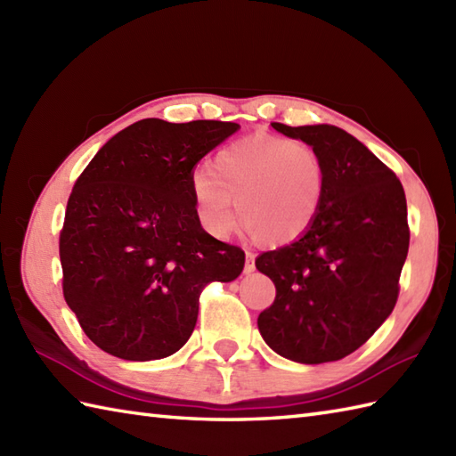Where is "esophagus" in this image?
Segmentation results:
<instances>
[{"instance_id":"1","label":"esophagus","mask_w":456,"mask_h":456,"mask_svg":"<svg viewBox=\"0 0 456 456\" xmlns=\"http://www.w3.org/2000/svg\"><path fill=\"white\" fill-rule=\"evenodd\" d=\"M255 253L253 250H247L245 253V258H247V263H245V273L247 274H250V273H255Z\"/></svg>"}]
</instances>
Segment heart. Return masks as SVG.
Listing matches in <instances>:
<instances>
[{
	"instance_id": "heart-1",
	"label": "heart",
	"mask_w": 456,
	"mask_h": 456,
	"mask_svg": "<svg viewBox=\"0 0 456 456\" xmlns=\"http://www.w3.org/2000/svg\"><path fill=\"white\" fill-rule=\"evenodd\" d=\"M209 172L191 178L193 201L211 235L239 225L268 245H286L312 227L325 191V164L312 144L250 134L219 151Z\"/></svg>"
}]
</instances>
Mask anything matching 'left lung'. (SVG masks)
<instances>
[{
    "label": "left lung",
    "mask_w": 456,
    "mask_h": 456,
    "mask_svg": "<svg viewBox=\"0 0 456 456\" xmlns=\"http://www.w3.org/2000/svg\"><path fill=\"white\" fill-rule=\"evenodd\" d=\"M273 127L319 152L325 191L302 237L256 258L276 286L258 331L289 361H338L362 346L398 302L410 248L403 186L361 141L333 125Z\"/></svg>",
    "instance_id": "8db88e82"
}]
</instances>
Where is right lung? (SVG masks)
<instances>
[{"instance_id":"1","label":"right lung","mask_w":456,"mask_h":456,"mask_svg":"<svg viewBox=\"0 0 456 456\" xmlns=\"http://www.w3.org/2000/svg\"><path fill=\"white\" fill-rule=\"evenodd\" d=\"M237 129L142 119L76 180L58 240L62 292L102 351L125 361L174 354L196 327L203 288L243 273L245 250L203 231L191 193L193 167Z\"/></svg>"}]
</instances>
